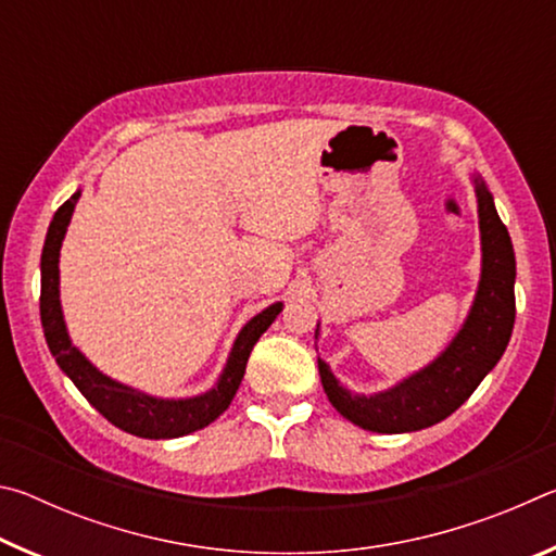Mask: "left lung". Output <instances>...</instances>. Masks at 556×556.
I'll list each match as a JSON object with an SVG mask.
<instances>
[{
    "mask_svg": "<svg viewBox=\"0 0 556 556\" xmlns=\"http://www.w3.org/2000/svg\"><path fill=\"white\" fill-rule=\"evenodd\" d=\"M476 199L483 250L481 281L466 324L446 351L425 370L370 397L345 390L328 365L318 361L328 400L353 425L378 434H404L437 425L473 394L503 357L515 324V252L481 178H476Z\"/></svg>",
    "mask_w": 556,
    "mask_h": 556,
    "instance_id": "1",
    "label": "left lung"
}]
</instances>
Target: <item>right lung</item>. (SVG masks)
<instances>
[{
    "label": "right lung",
    "instance_id": "add662e5",
    "mask_svg": "<svg viewBox=\"0 0 556 556\" xmlns=\"http://www.w3.org/2000/svg\"><path fill=\"white\" fill-rule=\"evenodd\" d=\"M80 199V191H75L59 211L46 232L43 252H41V326L49 351L59 363V368L68 375L75 388L83 392L92 407L102 417L122 431L144 439H176L191 431L208 427L220 414L230 407V402L238 392L244 368H248V357L252 348L260 341V336L267 331L281 312V301L267 306L265 312L250 318L242 331L235 338L228 363L220 380L215 388L199 394V397L186 400H162L144 394L135 388H127L117 380L102 375L78 348L71 343L68 331H65L63 312H61V294H59V255L61 242L68 230L71 215L75 203Z\"/></svg>",
    "mask_w": 556,
    "mask_h": 556
}]
</instances>
